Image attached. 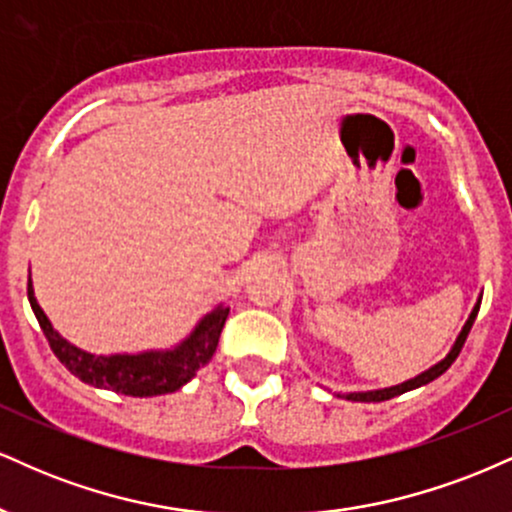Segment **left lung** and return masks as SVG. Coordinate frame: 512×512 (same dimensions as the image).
Segmentation results:
<instances>
[{
    "label": "left lung",
    "mask_w": 512,
    "mask_h": 512,
    "mask_svg": "<svg viewBox=\"0 0 512 512\" xmlns=\"http://www.w3.org/2000/svg\"><path fill=\"white\" fill-rule=\"evenodd\" d=\"M479 304H482V297L477 299V304H474L470 318H467V323H465V326H462L460 335H458V338H455V345L450 347V352L446 354V357L441 359V362L431 366V369L422 371V374H419V376L410 378V381L400 383V386H390V388H381V390H366V393H347L345 398H347V400H354V402H383V400L395 398V395L407 393V390H414V388H419V386H426V383H431V381H434V378H438L441 374H446V371L450 369V364H453L455 359H458V354H460V350H462V345H465L467 335H470L474 318H477V314H479Z\"/></svg>",
    "instance_id": "1"
}]
</instances>
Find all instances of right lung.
<instances>
[{
    "mask_svg": "<svg viewBox=\"0 0 512 512\" xmlns=\"http://www.w3.org/2000/svg\"><path fill=\"white\" fill-rule=\"evenodd\" d=\"M28 302L38 318L42 333L50 342L52 352L66 369L83 383L95 388L114 390V393L131 395V398H153V395L174 393L196 376L201 366L213 359L218 347L222 326H225L230 309L218 304L210 314L196 323L186 338L172 350H148L138 354H90L78 350L76 345L66 342L52 328L50 318L40 309L35 299L33 282L28 278Z\"/></svg>",
    "mask_w": 512,
    "mask_h": 512,
    "instance_id": "right-lung-1",
    "label": "right lung"
}]
</instances>
